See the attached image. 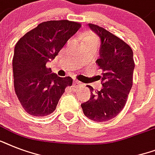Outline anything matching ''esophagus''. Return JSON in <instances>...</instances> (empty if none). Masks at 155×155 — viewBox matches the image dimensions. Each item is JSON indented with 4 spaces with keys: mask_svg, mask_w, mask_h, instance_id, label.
I'll return each instance as SVG.
<instances>
[{
    "mask_svg": "<svg viewBox=\"0 0 155 155\" xmlns=\"http://www.w3.org/2000/svg\"><path fill=\"white\" fill-rule=\"evenodd\" d=\"M74 84H75V85H80V84H81V83L79 82L78 80H74Z\"/></svg>",
    "mask_w": 155,
    "mask_h": 155,
    "instance_id": "esophagus-1",
    "label": "esophagus"
}]
</instances>
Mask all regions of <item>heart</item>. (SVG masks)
<instances>
[{
    "label": "heart",
    "instance_id": "b5f03b06",
    "mask_svg": "<svg viewBox=\"0 0 155 155\" xmlns=\"http://www.w3.org/2000/svg\"><path fill=\"white\" fill-rule=\"evenodd\" d=\"M95 38V37L92 35H91V34H87V35H85L84 38Z\"/></svg>",
    "mask_w": 155,
    "mask_h": 155
}]
</instances>
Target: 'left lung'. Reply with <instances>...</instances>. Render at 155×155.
<instances>
[{
	"instance_id": "1",
	"label": "left lung",
	"mask_w": 155,
	"mask_h": 155,
	"mask_svg": "<svg viewBox=\"0 0 155 155\" xmlns=\"http://www.w3.org/2000/svg\"><path fill=\"white\" fill-rule=\"evenodd\" d=\"M101 38L100 58L96 63L102 69L101 91H91V97L81 104L84 115L94 121H106L119 114L125 107L133 85L134 69L131 47L105 29L88 24Z\"/></svg>"
}]
</instances>
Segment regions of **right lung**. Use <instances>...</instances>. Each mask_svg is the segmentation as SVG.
<instances>
[{
    "label": "right lung",
    "mask_w": 155,
    "mask_h": 155,
    "mask_svg": "<svg viewBox=\"0 0 155 155\" xmlns=\"http://www.w3.org/2000/svg\"><path fill=\"white\" fill-rule=\"evenodd\" d=\"M80 27V23L68 20L44 21L17 42L13 58L14 90L30 115L44 117L53 113L66 87L72 84L70 76L59 77L46 64Z\"/></svg>",
    "instance_id": "obj_1"
}]
</instances>
